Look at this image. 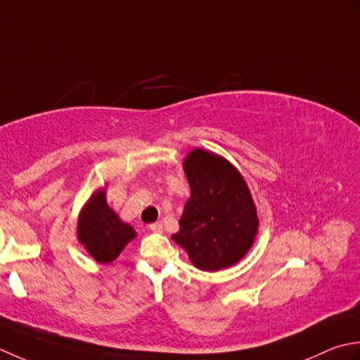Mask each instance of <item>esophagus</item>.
Segmentation results:
<instances>
[{
    "label": "esophagus",
    "instance_id": "obj_1",
    "mask_svg": "<svg viewBox=\"0 0 360 360\" xmlns=\"http://www.w3.org/2000/svg\"><path fill=\"white\" fill-rule=\"evenodd\" d=\"M149 230L153 231V233H161V231H163V225H161L160 222L150 224V225H149Z\"/></svg>",
    "mask_w": 360,
    "mask_h": 360
}]
</instances>
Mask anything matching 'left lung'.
<instances>
[{
    "mask_svg": "<svg viewBox=\"0 0 360 360\" xmlns=\"http://www.w3.org/2000/svg\"><path fill=\"white\" fill-rule=\"evenodd\" d=\"M191 195L172 240L193 266L217 272L238 264L259 230L256 205L240 172L217 153L195 148L183 160Z\"/></svg>",
    "mask_w": 360,
    "mask_h": 360,
    "instance_id": "obj_1",
    "label": "left lung"
}]
</instances>
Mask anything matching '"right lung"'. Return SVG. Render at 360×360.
<instances>
[{
	"instance_id": "1",
	"label": "right lung",
	"mask_w": 360,
	"mask_h": 360,
	"mask_svg": "<svg viewBox=\"0 0 360 360\" xmlns=\"http://www.w3.org/2000/svg\"><path fill=\"white\" fill-rule=\"evenodd\" d=\"M136 238L134 226L124 222L110 208L105 186L94 191L77 219V240L99 264L115 261L130 240Z\"/></svg>"
}]
</instances>
